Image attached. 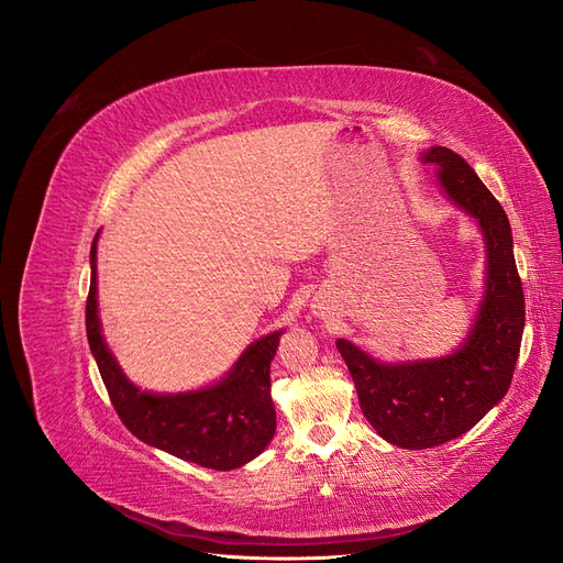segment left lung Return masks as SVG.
Wrapping results in <instances>:
<instances>
[{
  "instance_id": "obj_1",
  "label": "left lung",
  "mask_w": 563,
  "mask_h": 563,
  "mask_svg": "<svg viewBox=\"0 0 563 563\" xmlns=\"http://www.w3.org/2000/svg\"><path fill=\"white\" fill-rule=\"evenodd\" d=\"M420 162L434 166L441 190L484 234L486 288L472 329L457 350L437 360L380 362L345 338L335 343L373 430L411 451L465 434L507 395L526 321L512 228L498 199L449 147L422 152Z\"/></svg>"
}]
</instances>
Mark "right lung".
Instances as JSON below:
<instances>
[{
    "instance_id": "right-lung-1",
    "label": "right lung",
    "mask_w": 563,
    "mask_h": 563,
    "mask_svg": "<svg viewBox=\"0 0 563 563\" xmlns=\"http://www.w3.org/2000/svg\"><path fill=\"white\" fill-rule=\"evenodd\" d=\"M98 234L91 244L87 338L117 416L133 437L187 463L218 472L246 465L265 451L277 430L275 404L269 397V364L284 331L255 340L228 371V376L209 387L168 395L135 387L117 364L100 327L96 282Z\"/></svg>"
}]
</instances>
